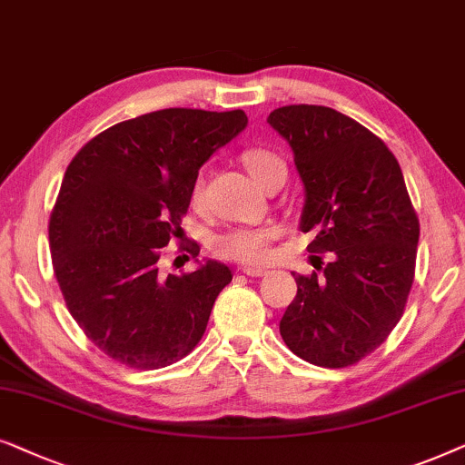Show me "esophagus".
I'll return each mask as SVG.
<instances>
[{"label":"esophagus","mask_w":465,"mask_h":465,"mask_svg":"<svg viewBox=\"0 0 465 465\" xmlns=\"http://www.w3.org/2000/svg\"><path fill=\"white\" fill-rule=\"evenodd\" d=\"M242 272H244L246 276H251V278H262V276L268 274V270H262V268H251V265H246V268H242Z\"/></svg>","instance_id":"obj_1"}]
</instances>
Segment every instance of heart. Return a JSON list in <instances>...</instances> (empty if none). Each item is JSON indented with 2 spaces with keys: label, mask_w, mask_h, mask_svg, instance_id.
I'll return each instance as SVG.
<instances>
[{
  "label": "heart",
  "mask_w": 465,
  "mask_h": 465,
  "mask_svg": "<svg viewBox=\"0 0 465 465\" xmlns=\"http://www.w3.org/2000/svg\"><path fill=\"white\" fill-rule=\"evenodd\" d=\"M244 168L249 170L252 181L262 184L265 176L272 170L282 165V161L276 157L274 153L263 151V148H251L244 153ZM195 191H200L197 184ZM274 227H232L221 232L219 236L213 240V251L223 259L229 262H240V263H263L270 257V242L276 238Z\"/></svg>",
  "instance_id": "1"
}]
</instances>
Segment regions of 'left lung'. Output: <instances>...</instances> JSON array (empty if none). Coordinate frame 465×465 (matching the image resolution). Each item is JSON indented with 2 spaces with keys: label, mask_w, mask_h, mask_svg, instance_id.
<instances>
[{
  "label": "left lung",
  "mask_w": 465,
  "mask_h": 465,
  "mask_svg": "<svg viewBox=\"0 0 465 465\" xmlns=\"http://www.w3.org/2000/svg\"><path fill=\"white\" fill-rule=\"evenodd\" d=\"M268 123L304 183L308 251L333 252L321 274H293L281 336L314 366H352L393 331L414 281L419 219L404 174L379 135L333 108L282 106Z\"/></svg>",
  "instance_id": "left-lung-1"
}]
</instances>
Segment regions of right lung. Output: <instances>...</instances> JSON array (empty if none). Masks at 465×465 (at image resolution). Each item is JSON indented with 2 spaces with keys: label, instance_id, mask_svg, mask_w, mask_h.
Wrapping results in <instances>:
<instances>
[{
  "label": "right lung",
  "instance_id": "add662e5",
  "mask_svg": "<svg viewBox=\"0 0 465 465\" xmlns=\"http://www.w3.org/2000/svg\"><path fill=\"white\" fill-rule=\"evenodd\" d=\"M246 123L242 110H157L108 127L67 165L48 223L54 276L80 330L114 361L172 366L206 331L232 270L206 262L165 278L157 262L181 229L197 172Z\"/></svg>",
  "mask_w": 465,
  "mask_h": 465
}]
</instances>
